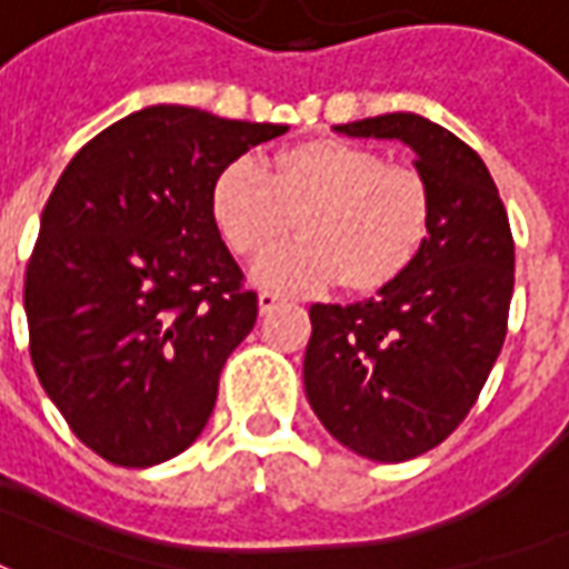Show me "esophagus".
Listing matches in <instances>:
<instances>
[{
	"label": "esophagus",
	"instance_id": "obj_1",
	"mask_svg": "<svg viewBox=\"0 0 569 569\" xmlns=\"http://www.w3.org/2000/svg\"><path fill=\"white\" fill-rule=\"evenodd\" d=\"M280 301H283V298L277 296V292H259V310H261V313H271V310L277 308Z\"/></svg>",
	"mask_w": 569,
	"mask_h": 569
}]
</instances>
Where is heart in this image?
I'll use <instances>...</instances> for the list:
<instances>
[{
  "instance_id": "b5f03b06",
  "label": "heart",
  "mask_w": 569,
  "mask_h": 569,
  "mask_svg": "<svg viewBox=\"0 0 569 569\" xmlns=\"http://www.w3.org/2000/svg\"><path fill=\"white\" fill-rule=\"evenodd\" d=\"M212 222L240 259L271 252L298 222L301 240L256 264V283L280 292H320L341 280L378 292L415 264L432 222L420 170L383 161L366 146L310 140L264 170L237 158L216 176Z\"/></svg>"
}]
</instances>
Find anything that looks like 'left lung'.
Returning a JSON list of instances; mask_svg holds the SVG:
<instances>
[{
	"instance_id": "left-lung-1",
	"label": "left lung",
	"mask_w": 569,
	"mask_h": 569,
	"mask_svg": "<svg viewBox=\"0 0 569 569\" xmlns=\"http://www.w3.org/2000/svg\"><path fill=\"white\" fill-rule=\"evenodd\" d=\"M335 130L402 140L432 194L415 264L369 301L313 305L305 353V393L322 427L359 457L402 463L463 423L500 357L512 231L485 161L451 130L415 112Z\"/></svg>"
}]
</instances>
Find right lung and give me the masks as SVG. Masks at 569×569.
I'll return each mask as SVG.
<instances>
[{
	"label": "right lung",
	"instance_id": "1",
	"mask_svg": "<svg viewBox=\"0 0 569 569\" xmlns=\"http://www.w3.org/2000/svg\"><path fill=\"white\" fill-rule=\"evenodd\" d=\"M286 130L149 106L57 179L23 280L32 369L109 463H163L207 427L224 359L259 317L212 222V182Z\"/></svg>",
	"mask_w": 569,
	"mask_h": 569
}]
</instances>
